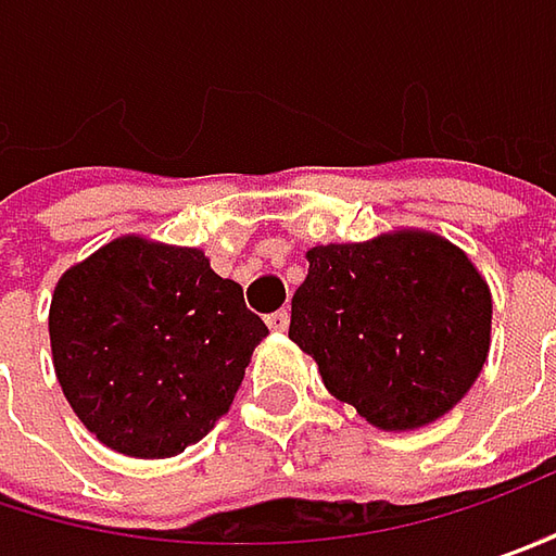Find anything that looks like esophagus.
Wrapping results in <instances>:
<instances>
[{
    "label": "esophagus",
    "instance_id": "obj_1",
    "mask_svg": "<svg viewBox=\"0 0 556 556\" xmlns=\"http://www.w3.org/2000/svg\"><path fill=\"white\" fill-rule=\"evenodd\" d=\"M267 326L274 329V332H282L286 326H289V311L286 307H279L274 314H267Z\"/></svg>",
    "mask_w": 556,
    "mask_h": 556
}]
</instances>
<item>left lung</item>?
<instances>
[{
	"label": "left lung",
	"mask_w": 556,
	"mask_h": 556,
	"mask_svg": "<svg viewBox=\"0 0 556 556\" xmlns=\"http://www.w3.org/2000/svg\"><path fill=\"white\" fill-rule=\"evenodd\" d=\"M492 292L435 232L317 245L292 295L289 339L339 401L379 429L439 420L482 374Z\"/></svg>",
	"instance_id": "1"
}]
</instances>
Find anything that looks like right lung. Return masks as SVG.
<instances>
[{
	"label": "right lung",
	"instance_id": "1",
	"mask_svg": "<svg viewBox=\"0 0 556 556\" xmlns=\"http://www.w3.org/2000/svg\"><path fill=\"white\" fill-rule=\"evenodd\" d=\"M264 320L199 249L121 236L74 264L49 307L61 392L111 451L174 457L230 410Z\"/></svg>",
	"mask_w": 556,
	"mask_h": 556
}]
</instances>
